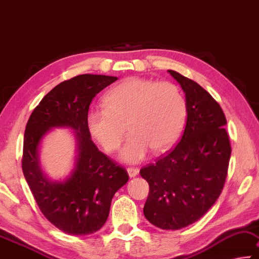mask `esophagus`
I'll return each mask as SVG.
<instances>
[{
	"label": "esophagus",
	"instance_id": "obj_1",
	"mask_svg": "<svg viewBox=\"0 0 259 259\" xmlns=\"http://www.w3.org/2000/svg\"><path fill=\"white\" fill-rule=\"evenodd\" d=\"M127 172H128V176H130L131 178H133V177H137V176L139 175L140 169H139L138 167L131 166V167H127Z\"/></svg>",
	"mask_w": 259,
	"mask_h": 259
}]
</instances>
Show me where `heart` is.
<instances>
[{"mask_svg":"<svg viewBox=\"0 0 259 259\" xmlns=\"http://www.w3.org/2000/svg\"><path fill=\"white\" fill-rule=\"evenodd\" d=\"M104 110L87 116V128L108 152L120 147L127 162H139L151 149L155 154L169 149L179 138L186 119V101L175 83L131 77L108 92Z\"/></svg>","mask_w":259,"mask_h":259,"instance_id":"heart-1","label":"heart"}]
</instances>
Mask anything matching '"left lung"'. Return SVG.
<instances>
[{"label": "left lung", "instance_id": "1", "mask_svg": "<svg viewBox=\"0 0 259 259\" xmlns=\"http://www.w3.org/2000/svg\"><path fill=\"white\" fill-rule=\"evenodd\" d=\"M168 72L186 94L185 131L172 150L140 175L149 184L145 217L162 230H180L197 222L222 194L232 147L218 102L194 80Z\"/></svg>", "mask_w": 259, "mask_h": 259}]
</instances>
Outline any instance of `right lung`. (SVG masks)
<instances>
[{
	"instance_id": "1",
	"label": "right lung",
	"mask_w": 259,
	"mask_h": 259,
	"mask_svg": "<svg viewBox=\"0 0 259 259\" xmlns=\"http://www.w3.org/2000/svg\"><path fill=\"white\" fill-rule=\"evenodd\" d=\"M117 77L80 74L53 88L28 118L24 134L22 168L42 214L62 232L88 235L104 225L113 195L128 181L121 165L99 150L87 128L90 105ZM70 125L77 131L78 159L64 183H50L41 175L37 147L52 126Z\"/></svg>"
}]
</instances>
